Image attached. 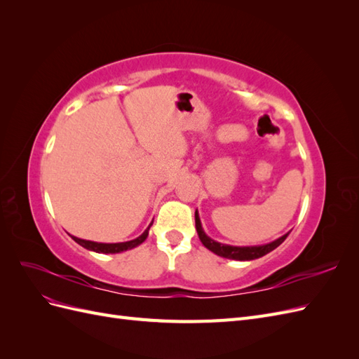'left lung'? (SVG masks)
<instances>
[{
    "label": "left lung",
    "instance_id": "left-lung-1",
    "mask_svg": "<svg viewBox=\"0 0 359 359\" xmlns=\"http://www.w3.org/2000/svg\"><path fill=\"white\" fill-rule=\"evenodd\" d=\"M194 220H196V231L199 235V240L202 241V244L211 250L212 253H215L217 256H222L226 259H233V260H253V259H259L265 255H268L269 252H273L274 248H277L281 243H283L287 235L280 236L278 240L273 241V243H268L264 245H252V247H235V245H227V244H222V243H217L211 238L206 235L202 229V224H201V219H199V214L198 211L194 212Z\"/></svg>",
    "mask_w": 359,
    "mask_h": 359
}]
</instances>
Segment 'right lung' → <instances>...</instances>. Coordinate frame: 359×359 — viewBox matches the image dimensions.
Returning a JSON list of instances; mask_svg holds the SVG:
<instances>
[{
  "label": "right lung",
  "instance_id": "right-lung-1",
  "mask_svg": "<svg viewBox=\"0 0 359 359\" xmlns=\"http://www.w3.org/2000/svg\"><path fill=\"white\" fill-rule=\"evenodd\" d=\"M153 224V223H151ZM151 224L147 227L145 232L135 238V240L132 241H126V243H114V244H106V243H94V241H86V240H81V238H76V236H72L73 240L78 243L79 245H82L83 248L86 250H91V252H95V253H121V252H126V250H130V248H135L137 247L139 244H142L147 236H148V231Z\"/></svg>",
  "mask_w": 359,
  "mask_h": 359
}]
</instances>
